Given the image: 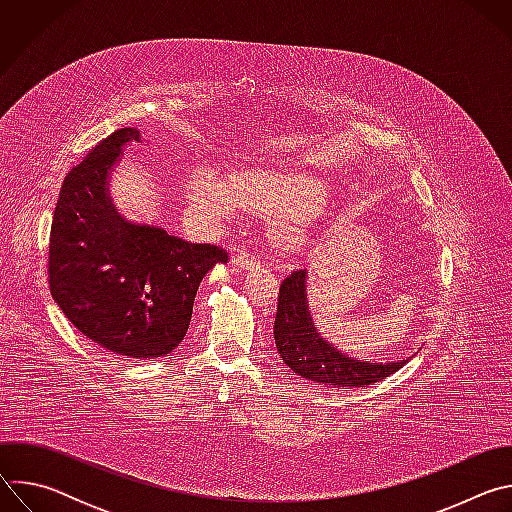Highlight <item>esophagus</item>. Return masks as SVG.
Masks as SVG:
<instances>
[{
    "label": "esophagus",
    "mask_w": 512,
    "mask_h": 512,
    "mask_svg": "<svg viewBox=\"0 0 512 512\" xmlns=\"http://www.w3.org/2000/svg\"><path fill=\"white\" fill-rule=\"evenodd\" d=\"M235 265H239L241 269H255V267H259V259L253 253L245 251V249H237L235 251Z\"/></svg>",
    "instance_id": "34e87169"
}]
</instances>
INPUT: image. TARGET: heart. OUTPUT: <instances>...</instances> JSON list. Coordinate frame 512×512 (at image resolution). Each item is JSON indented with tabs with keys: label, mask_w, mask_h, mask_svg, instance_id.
<instances>
[{
	"label": "heart",
	"mask_w": 512,
	"mask_h": 512,
	"mask_svg": "<svg viewBox=\"0 0 512 512\" xmlns=\"http://www.w3.org/2000/svg\"><path fill=\"white\" fill-rule=\"evenodd\" d=\"M330 184L312 172L249 168L227 176L214 168H198L188 182L192 214L206 227L223 225L239 216L249 202L273 206L277 233L285 241L298 239L308 225V216L320 214L330 200Z\"/></svg>",
	"instance_id": "heart-1"
}]
</instances>
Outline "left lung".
Here are the masks:
<instances>
[{
	"mask_svg": "<svg viewBox=\"0 0 512 512\" xmlns=\"http://www.w3.org/2000/svg\"><path fill=\"white\" fill-rule=\"evenodd\" d=\"M279 358L302 379L332 389L379 383L397 373L409 360L371 362L338 350L316 328L308 302V269L287 275L279 285V304L273 326Z\"/></svg>",
	"mask_w": 512,
	"mask_h": 512,
	"instance_id": "obj_1",
	"label": "left lung"
}]
</instances>
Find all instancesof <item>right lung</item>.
I'll list each match as a JSON object with an SVG mask.
<instances>
[{"instance_id": "add662e5", "label": "right lung", "mask_w": 512, "mask_h": 512, "mask_svg": "<svg viewBox=\"0 0 512 512\" xmlns=\"http://www.w3.org/2000/svg\"><path fill=\"white\" fill-rule=\"evenodd\" d=\"M137 127H121L64 178L50 231V291L99 346L125 358L170 354L186 336L202 277L229 253L133 223L111 198V176Z\"/></svg>"}]
</instances>
